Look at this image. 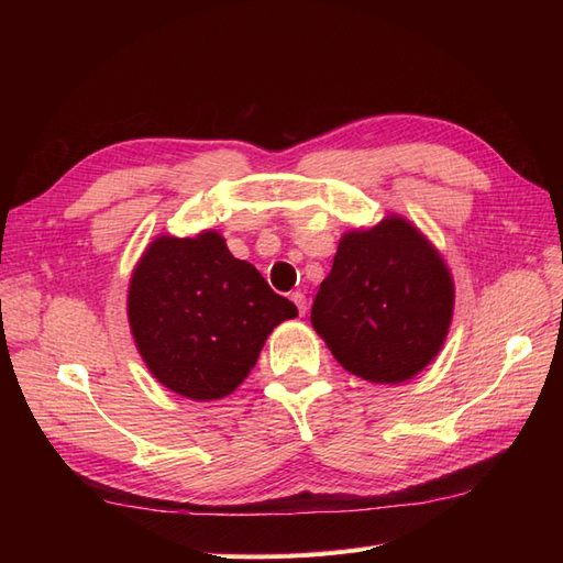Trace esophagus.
<instances>
[{"mask_svg":"<svg viewBox=\"0 0 563 563\" xmlns=\"http://www.w3.org/2000/svg\"><path fill=\"white\" fill-rule=\"evenodd\" d=\"M291 300L296 302V308H298V312H300V317L308 312V298H305L300 291H296V294H291Z\"/></svg>","mask_w":563,"mask_h":563,"instance_id":"obj_1","label":"esophagus"}]
</instances>
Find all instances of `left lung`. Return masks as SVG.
Returning <instances> with one entry per match:
<instances>
[{"label": "left lung", "mask_w": 563, "mask_h": 563, "mask_svg": "<svg viewBox=\"0 0 563 563\" xmlns=\"http://www.w3.org/2000/svg\"><path fill=\"white\" fill-rule=\"evenodd\" d=\"M453 305V277L437 246L411 220L389 213L340 236L310 319L352 376L397 385L444 347Z\"/></svg>", "instance_id": "1"}]
</instances>
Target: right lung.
Returning a JSON list of instances; mask_svg holds the SVG:
<instances>
[{"label": "right lung", "instance_id": "add662e5", "mask_svg": "<svg viewBox=\"0 0 563 563\" xmlns=\"http://www.w3.org/2000/svg\"><path fill=\"white\" fill-rule=\"evenodd\" d=\"M126 314L145 366L187 399H223L244 383L267 335L298 317L223 234H159L129 282Z\"/></svg>", "mask_w": 563, "mask_h": 563}]
</instances>
